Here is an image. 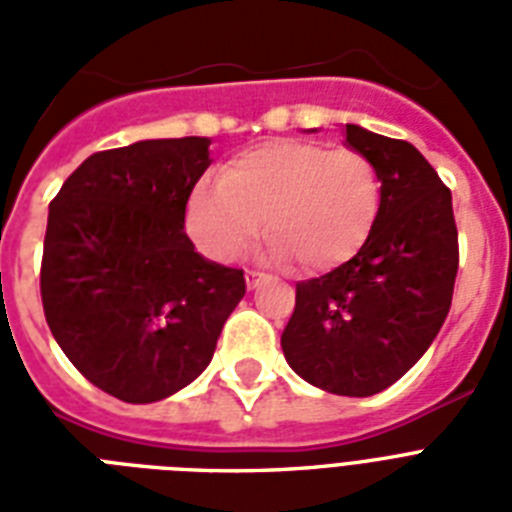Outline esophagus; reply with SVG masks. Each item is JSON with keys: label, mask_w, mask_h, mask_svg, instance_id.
Returning <instances> with one entry per match:
<instances>
[{"label": "esophagus", "mask_w": 512, "mask_h": 512, "mask_svg": "<svg viewBox=\"0 0 512 512\" xmlns=\"http://www.w3.org/2000/svg\"><path fill=\"white\" fill-rule=\"evenodd\" d=\"M244 279H247V287L249 289H255L257 284H260V281L268 279V273L257 271V268H247V271H244Z\"/></svg>", "instance_id": "34e87169"}]
</instances>
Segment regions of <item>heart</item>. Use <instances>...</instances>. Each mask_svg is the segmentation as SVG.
Returning a JSON list of instances; mask_svg holds the SVG:
<instances>
[{
	"label": "heart",
	"instance_id": "1",
	"mask_svg": "<svg viewBox=\"0 0 512 512\" xmlns=\"http://www.w3.org/2000/svg\"><path fill=\"white\" fill-rule=\"evenodd\" d=\"M382 204L374 162L356 148L273 140L225 164L191 196V228L215 257L233 260L263 228L279 260L329 271L364 247Z\"/></svg>",
	"mask_w": 512,
	"mask_h": 512
}]
</instances>
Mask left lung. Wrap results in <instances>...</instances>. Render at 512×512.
<instances>
[{
  "mask_svg": "<svg viewBox=\"0 0 512 512\" xmlns=\"http://www.w3.org/2000/svg\"><path fill=\"white\" fill-rule=\"evenodd\" d=\"M345 140L380 172V215L348 263L297 284L281 350L311 385L361 398L404 377L436 340L460 244L452 191L412 143L356 124Z\"/></svg>",
  "mask_w": 512,
  "mask_h": 512,
  "instance_id": "left-lung-1",
  "label": "left lung"
}]
</instances>
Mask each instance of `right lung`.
I'll list each match as a JSON object with an SVG mask.
<instances>
[{
	"instance_id": "right-lung-1",
	"label": "right lung",
	"mask_w": 512,
	"mask_h": 512,
	"mask_svg": "<svg viewBox=\"0 0 512 512\" xmlns=\"http://www.w3.org/2000/svg\"><path fill=\"white\" fill-rule=\"evenodd\" d=\"M209 162L207 138L140 140L84 159L50 201L47 327L95 388L127 404L196 380L247 292L241 268L204 260L185 233Z\"/></svg>"
}]
</instances>
